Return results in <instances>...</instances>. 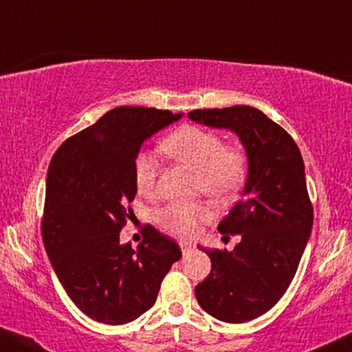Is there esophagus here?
Wrapping results in <instances>:
<instances>
[{
	"label": "esophagus",
	"mask_w": 352,
	"mask_h": 352,
	"mask_svg": "<svg viewBox=\"0 0 352 352\" xmlns=\"http://www.w3.org/2000/svg\"><path fill=\"white\" fill-rule=\"evenodd\" d=\"M193 248H195V245L192 243H188V241H180V249H182V252H184V254H188Z\"/></svg>",
	"instance_id": "esophagus-1"
}]
</instances>
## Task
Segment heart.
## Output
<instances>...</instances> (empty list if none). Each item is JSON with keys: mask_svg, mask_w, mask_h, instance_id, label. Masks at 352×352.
<instances>
[{"mask_svg": "<svg viewBox=\"0 0 352 352\" xmlns=\"http://www.w3.org/2000/svg\"><path fill=\"white\" fill-rule=\"evenodd\" d=\"M165 155L197 172V192L208 195L217 203L231 201L239 193L248 175V157L241 146H224L214 131L185 124L160 142ZM135 190L152 197L157 185V164L151 154L141 152L134 160ZM213 210L206 201L170 203L159 211L157 221L164 230L188 238L206 223Z\"/></svg>", "mask_w": 352, "mask_h": 352, "instance_id": "obj_1", "label": "heart"}]
</instances>
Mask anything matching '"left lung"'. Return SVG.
<instances>
[{
	"label": "left lung",
	"mask_w": 352,
	"mask_h": 352,
	"mask_svg": "<svg viewBox=\"0 0 352 352\" xmlns=\"http://www.w3.org/2000/svg\"><path fill=\"white\" fill-rule=\"evenodd\" d=\"M195 122L238 134L248 155L243 198L218 224L241 241L232 251L205 249L208 277L195 297L208 315L244 323L267 313L289 289L313 226V208L298 146L285 129L252 107L195 109Z\"/></svg>",
	"instance_id": "1"
}]
</instances>
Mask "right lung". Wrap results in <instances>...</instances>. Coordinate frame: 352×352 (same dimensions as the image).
<instances>
[{"label": "right lung", "instance_id": "add662e5", "mask_svg": "<svg viewBox=\"0 0 352 352\" xmlns=\"http://www.w3.org/2000/svg\"><path fill=\"white\" fill-rule=\"evenodd\" d=\"M182 116L114 108L67 139L50 160L42 241L67 295L91 320L124 324L139 318L182 257L179 244L151 224L138 249L120 243L133 217L134 160L142 142Z\"/></svg>", "mask_w": 352, "mask_h": 352}]
</instances>
